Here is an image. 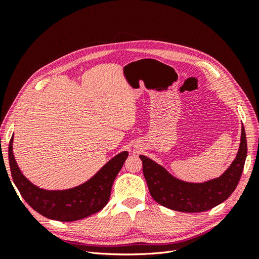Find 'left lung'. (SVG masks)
I'll use <instances>...</instances> for the list:
<instances>
[{
    "label": "left lung",
    "instance_id": "8db88e82",
    "mask_svg": "<svg viewBox=\"0 0 259 259\" xmlns=\"http://www.w3.org/2000/svg\"><path fill=\"white\" fill-rule=\"evenodd\" d=\"M240 142L236 159L225 173L199 184L180 180L146 155H139L151 197L163 206L185 213H199L221 204L237 188L244 167L247 145L243 126Z\"/></svg>",
    "mask_w": 259,
    "mask_h": 259
}]
</instances>
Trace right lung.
I'll return each mask as SVG.
<instances>
[{
    "mask_svg": "<svg viewBox=\"0 0 259 259\" xmlns=\"http://www.w3.org/2000/svg\"><path fill=\"white\" fill-rule=\"evenodd\" d=\"M13 140L9 146L11 173L21 197L37 213L59 222H74L103 209L109 201L111 188L128 152L122 151L107 162L84 184L66 190H45L23 176L13 153Z\"/></svg>",
    "mask_w": 259,
    "mask_h": 259,
    "instance_id": "add662e5",
    "label": "right lung"
}]
</instances>
